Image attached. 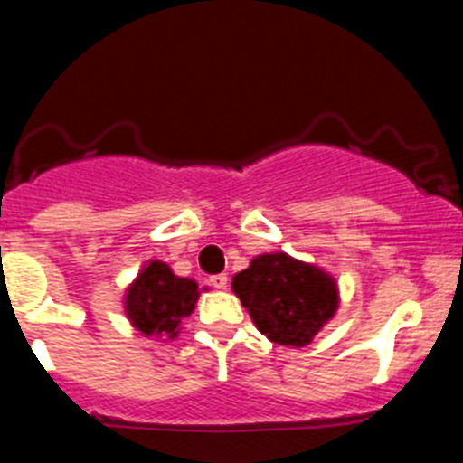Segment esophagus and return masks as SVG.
I'll use <instances>...</instances> for the list:
<instances>
[{"label":"esophagus","instance_id":"1","mask_svg":"<svg viewBox=\"0 0 463 463\" xmlns=\"http://www.w3.org/2000/svg\"><path fill=\"white\" fill-rule=\"evenodd\" d=\"M227 282H229L227 273H218V276H211V285L215 289H224V288H227Z\"/></svg>","mask_w":463,"mask_h":463}]
</instances>
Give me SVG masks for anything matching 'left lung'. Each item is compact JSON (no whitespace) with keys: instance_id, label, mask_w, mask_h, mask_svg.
Masks as SVG:
<instances>
[{"instance_id":"left-lung-1","label":"left lung","mask_w":463,"mask_h":463,"mask_svg":"<svg viewBox=\"0 0 463 463\" xmlns=\"http://www.w3.org/2000/svg\"><path fill=\"white\" fill-rule=\"evenodd\" d=\"M232 289L257 329L278 345H308L338 308L336 280L285 252L255 257L236 273Z\"/></svg>"}]
</instances>
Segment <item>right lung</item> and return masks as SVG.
<instances>
[{
	"label": "right lung",
	"instance_id": "add662e5",
	"mask_svg": "<svg viewBox=\"0 0 463 463\" xmlns=\"http://www.w3.org/2000/svg\"><path fill=\"white\" fill-rule=\"evenodd\" d=\"M199 288L190 278H178L165 261L153 260L127 288L125 313L146 336L175 338L183 317L194 310Z\"/></svg>",
	"mask_w": 463,
	"mask_h": 463
}]
</instances>
